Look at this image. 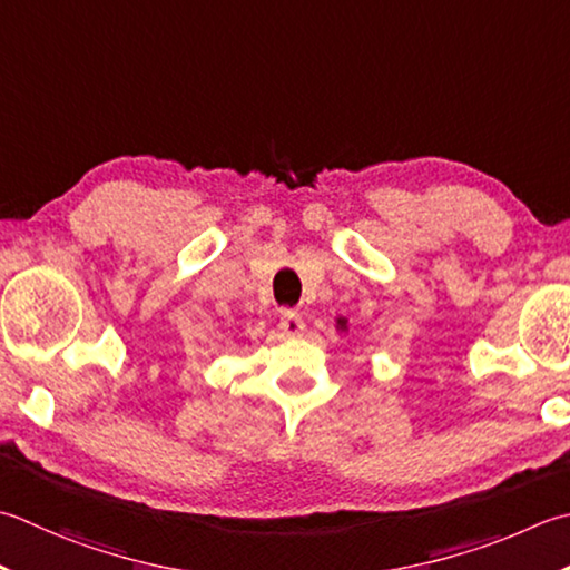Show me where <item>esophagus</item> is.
I'll use <instances>...</instances> for the list:
<instances>
[{"instance_id":"1","label":"esophagus","mask_w":570,"mask_h":570,"mask_svg":"<svg viewBox=\"0 0 570 570\" xmlns=\"http://www.w3.org/2000/svg\"><path fill=\"white\" fill-rule=\"evenodd\" d=\"M278 331H282L288 338H296L306 331V323L296 314V311H284L282 321H278Z\"/></svg>"}]
</instances>
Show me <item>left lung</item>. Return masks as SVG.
Instances as JSON below:
<instances>
[{
	"label": "left lung",
	"mask_w": 570,
	"mask_h": 570,
	"mask_svg": "<svg viewBox=\"0 0 570 570\" xmlns=\"http://www.w3.org/2000/svg\"><path fill=\"white\" fill-rule=\"evenodd\" d=\"M336 323H338V328H341V331H345V328H348V318H338Z\"/></svg>",
	"instance_id": "left-lung-1"
}]
</instances>
